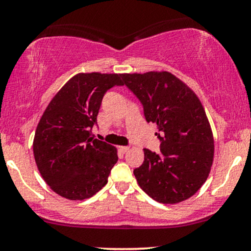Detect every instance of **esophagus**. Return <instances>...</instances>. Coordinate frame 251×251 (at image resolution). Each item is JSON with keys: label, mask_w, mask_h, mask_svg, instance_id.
<instances>
[{"label": "esophagus", "mask_w": 251, "mask_h": 251, "mask_svg": "<svg viewBox=\"0 0 251 251\" xmlns=\"http://www.w3.org/2000/svg\"><path fill=\"white\" fill-rule=\"evenodd\" d=\"M119 150H120V151H122V152H124V153H125V152H127L128 150H129V146H120Z\"/></svg>", "instance_id": "obj_1"}]
</instances>
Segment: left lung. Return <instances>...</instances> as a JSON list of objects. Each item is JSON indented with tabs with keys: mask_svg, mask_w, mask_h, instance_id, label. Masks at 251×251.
Segmentation results:
<instances>
[{
	"mask_svg": "<svg viewBox=\"0 0 251 251\" xmlns=\"http://www.w3.org/2000/svg\"><path fill=\"white\" fill-rule=\"evenodd\" d=\"M124 85L144 107L148 123L157 124L160 152L144 149L134 169L138 184L150 197L176 204L194 196L205 183L214 160V137L195 92L169 72L124 74Z\"/></svg>",
	"mask_w": 251,
	"mask_h": 251,
	"instance_id": "obj_1",
	"label": "left lung"
}]
</instances>
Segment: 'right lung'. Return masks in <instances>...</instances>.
<instances>
[{"label":"right lung","mask_w":251,"mask_h":251,"mask_svg":"<svg viewBox=\"0 0 251 251\" xmlns=\"http://www.w3.org/2000/svg\"><path fill=\"white\" fill-rule=\"evenodd\" d=\"M124 74L79 73L65 83L43 112L33 151L40 174L61 197L82 201L106 185L117 149L92 137L102 98L123 86Z\"/></svg>","instance_id":"right-lung-1"}]
</instances>
